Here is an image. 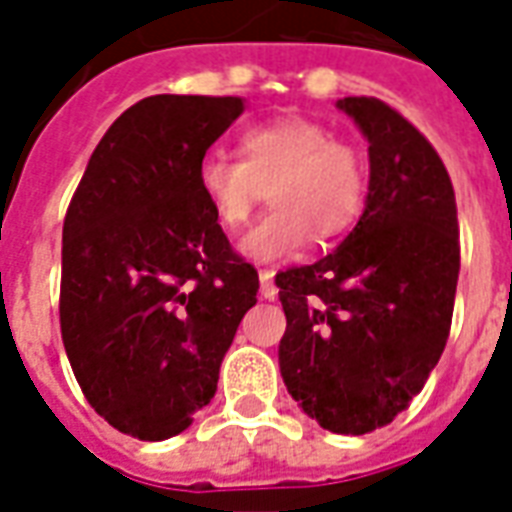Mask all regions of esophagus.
<instances>
[{"label":"esophagus","mask_w":512,"mask_h":512,"mask_svg":"<svg viewBox=\"0 0 512 512\" xmlns=\"http://www.w3.org/2000/svg\"><path fill=\"white\" fill-rule=\"evenodd\" d=\"M260 296L268 301L277 296V288H274V274H271V271H260Z\"/></svg>","instance_id":"obj_1"}]
</instances>
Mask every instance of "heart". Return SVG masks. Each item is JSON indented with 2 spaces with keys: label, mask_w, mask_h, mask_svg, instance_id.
Segmentation results:
<instances>
[{
  "label": "heart",
  "mask_w": 512,
  "mask_h": 512,
  "mask_svg": "<svg viewBox=\"0 0 512 512\" xmlns=\"http://www.w3.org/2000/svg\"><path fill=\"white\" fill-rule=\"evenodd\" d=\"M241 161L208 153L200 158L194 183L213 224L238 233L260 200V186L271 183V205L255 230L241 241V252L257 263H271L296 252L315 235H337L356 222L365 202V161L354 145L307 117L246 128L238 139Z\"/></svg>",
  "instance_id": "heart-1"
}]
</instances>
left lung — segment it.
Segmentation results:
<instances>
[{
  "label": "left lung",
  "mask_w": 512,
  "mask_h": 512,
  "mask_svg": "<svg viewBox=\"0 0 512 512\" xmlns=\"http://www.w3.org/2000/svg\"><path fill=\"white\" fill-rule=\"evenodd\" d=\"M337 109L370 145L365 211L332 255L277 274L279 370L307 417L362 436L408 408L439 362L461 246L455 191L428 139L378 98Z\"/></svg>",
  "instance_id": "left-lung-1"
}]
</instances>
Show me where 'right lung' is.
<instances>
[{
    "instance_id": "add662e5",
    "label": "right lung",
    "mask_w": 512,
    "mask_h": 512,
    "mask_svg": "<svg viewBox=\"0 0 512 512\" xmlns=\"http://www.w3.org/2000/svg\"><path fill=\"white\" fill-rule=\"evenodd\" d=\"M244 98L150 95L117 117L62 224L60 326L84 397L142 441L178 436L216 395L257 271L197 194Z\"/></svg>"
}]
</instances>
